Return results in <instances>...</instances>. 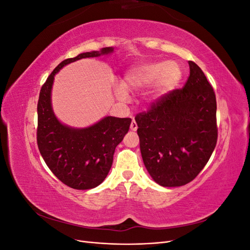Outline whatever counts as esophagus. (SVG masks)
I'll return each instance as SVG.
<instances>
[{"label": "esophagus", "mask_w": 250, "mask_h": 250, "mask_svg": "<svg viewBox=\"0 0 250 250\" xmlns=\"http://www.w3.org/2000/svg\"><path fill=\"white\" fill-rule=\"evenodd\" d=\"M130 129L132 131H137L138 130V124H137V122H135L134 120H132V122L130 124Z\"/></svg>", "instance_id": "34e87169"}]
</instances>
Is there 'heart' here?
<instances>
[{"label": "heart", "instance_id": "obj_1", "mask_svg": "<svg viewBox=\"0 0 250 250\" xmlns=\"http://www.w3.org/2000/svg\"><path fill=\"white\" fill-rule=\"evenodd\" d=\"M181 79V70L174 62H141L131 65L122 80V84L115 88L116 96L121 100L128 98L127 92H137L152 87L150 90V100H156L175 87Z\"/></svg>", "mask_w": 250, "mask_h": 250}]
</instances>
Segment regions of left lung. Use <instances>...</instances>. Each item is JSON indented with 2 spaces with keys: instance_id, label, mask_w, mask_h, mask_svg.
<instances>
[{
  "instance_id": "obj_1",
  "label": "left lung",
  "mask_w": 250,
  "mask_h": 250,
  "mask_svg": "<svg viewBox=\"0 0 250 250\" xmlns=\"http://www.w3.org/2000/svg\"><path fill=\"white\" fill-rule=\"evenodd\" d=\"M184 88L135 117L144 165L162 187L185 186L204 168L217 143V103L206 75L188 62Z\"/></svg>"
}]
</instances>
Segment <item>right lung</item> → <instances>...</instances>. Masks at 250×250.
I'll use <instances>...</instances> for the list:
<instances>
[{"mask_svg":"<svg viewBox=\"0 0 250 250\" xmlns=\"http://www.w3.org/2000/svg\"><path fill=\"white\" fill-rule=\"evenodd\" d=\"M112 47L84 52L60 62L42 85L37 103V145L53 174L72 188L89 190L102 184L111 168L113 153L129 130L131 119L104 117L84 128L60 122L52 107L55 75L66 64L82 58L113 53Z\"/></svg>","mask_w":250,"mask_h":250,"instance_id":"add662e5","label":"right lung"}]
</instances>
